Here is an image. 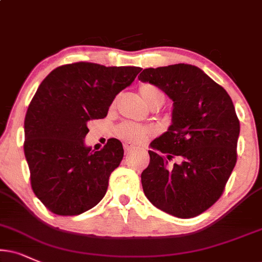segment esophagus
Returning a JSON list of instances; mask_svg holds the SVG:
<instances>
[{
    "mask_svg": "<svg viewBox=\"0 0 262 262\" xmlns=\"http://www.w3.org/2000/svg\"><path fill=\"white\" fill-rule=\"evenodd\" d=\"M135 146L132 143H130V142H125L124 143V150L125 153H128V151H131L132 149H134Z\"/></svg>",
    "mask_w": 262,
    "mask_h": 262,
    "instance_id": "34e87169",
    "label": "esophagus"
}]
</instances>
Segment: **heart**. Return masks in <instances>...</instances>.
<instances>
[{"label":"heart","instance_id":"heart-1","mask_svg":"<svg viewBox=\"0 0 262 262\" xmlns=\"http://www.w3.org/2000/svg\"><path fill=\"white\" fill-rule=\"evenodd\" d=\"M140 93L143 101L150 106L151 109L160 106L164 103L163 92L157 86L151 83H142L140 86ZM115 135L121 140L130 142V143H143L153 135L150 127L144 125L134 124V122H121L116 126Z\"/></svg>","mask_w":262,"mask_h":262}]
</instances>
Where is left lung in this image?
<instances>
[{"label":"left lung","mask_w":262,"mask_h":262,"mask_svg":"<svg viewBox=\"0 0 262 262\" xmlns=\"http://www.w3.org/2000/svg\"><path fill=\"white\" fill-rule=\"evenodd\" d=\"M138 79L173 101L172 124L150 143L142 187L158 209L195 217L220 199L237 163L239 120L230 95L190 64L148 68Z\"/></svg>","instance_id":"1"}]
</instances>
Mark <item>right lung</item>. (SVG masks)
<instances>
[{
  "mask_svg": "<svg viewBox=\"0 0 262 262\" xmlns=\"http://www.w3.org/2000/svg\"><path fill=\"white\" fill-rule=\"evenodd\" d=\"M138 67L77 62L52 70L38 86L24 121V153L35 195L53 214L80 215L101 202L124 157L109 138L101 150L83 143L87 122L103 119Z\"/></svg>",
  "mask_w": 262,
  "mask_h": 262,
  "instance_id": "obj_1",
  "label": "right lung"
}]
</instances>
